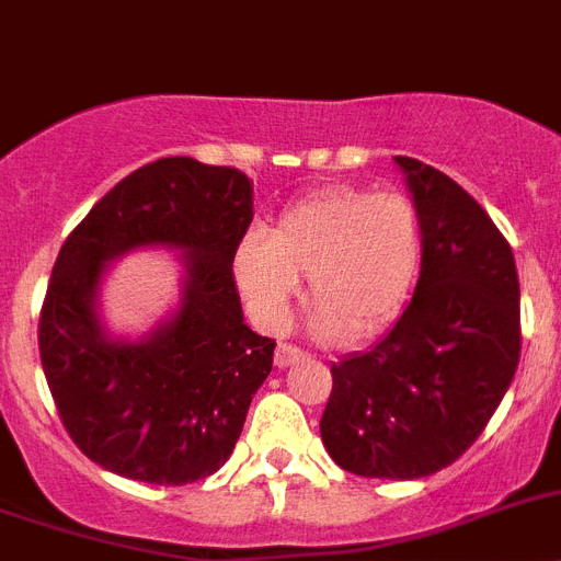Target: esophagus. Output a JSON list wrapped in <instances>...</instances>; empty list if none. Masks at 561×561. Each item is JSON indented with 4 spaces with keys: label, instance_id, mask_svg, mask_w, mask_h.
Instances as JSON below:
<instances>
[{
    "label": "esophagus",
    "instance_id": "34e87169",
    "mask_svg": "<svg viewBox=\"0 0 561 561\" xmlns=\"http://www.w3.org/2000/svg\"><path fill=\"white\" fill-rule=\"evenodd\" d=\"M300 357H306V352H302L300 346L286 344V341H280V344L275 346V366H277V369H286V366L297 364Z\"/></svg>",
    "mask_w": 561,
    "mask_h": 561
}]
</instances>
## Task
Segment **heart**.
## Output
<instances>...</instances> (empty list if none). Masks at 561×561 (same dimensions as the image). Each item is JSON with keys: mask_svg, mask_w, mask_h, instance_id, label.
<instances>
[{"mask_svg": "<svg viewBox=\"0 0 561 561\" xmlns=\"http://www.w3.org/2000/svg\"><path fill=\"white\" fill-rule=\"evenodd\" d=\"M421 244V215L408 192L333 184L286 206L270 233H244L233 277L261 328H284L308 277L319 333L369 339L402 313Z\"/></svg>", "mask_w": 561, "mask_h": 561, "instance_id": "obj_1", "label": "heart"}]
</instances>
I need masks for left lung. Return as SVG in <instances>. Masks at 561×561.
Masks as SVG:
<instances>
[{"label":"left lung","mask_w":561,"mask_h":561,"mask_svg":"<svg viewBox=\"0 0 561 561\" xmlns=\"http://www.w3.org/2000/svg\"><path fill=\"white\" fill-rule=\"evenodd\" d=\"M421 215L413 300L371 350L333 364L322 444L344 471L421 479L482 435L520 360L515 255L457 181L393 157Z\"/></svg>","instance_id":"8db88e82"}]
</instances>
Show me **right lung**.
<instances>
[{"label": "right lung", "mask_w": 561, "mask_h": 561, "mask_svg": "<svg viewBox=\"0 0 561 561\" xmlns=\"http://www.w3.org/2000/svg\"><path fill=\"white\" fill-rule=\"evenodd\" d=\"M250 220L248 175L164 157L117 181L68 233L37 346L62 426L106 471L175 488L231 457L275 352L244 324L233 280ZM151 243L185 253L180 311L146 340H112L98 317L100 275L112 257Z\"/></svg>", "instance_id": "1"}]
</instances>
